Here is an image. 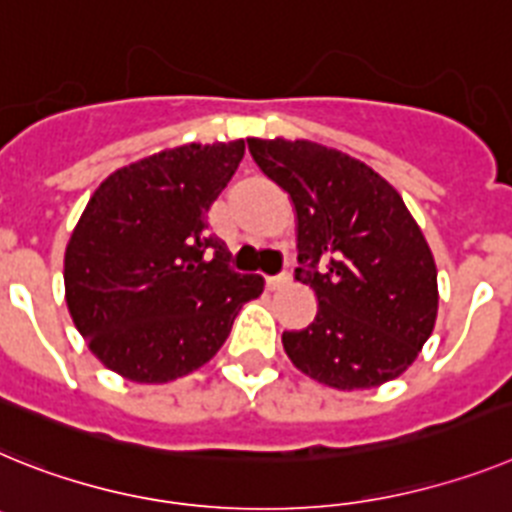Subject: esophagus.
<instances>
[{"label": "esophagus", "instance_id": "esophagus-1", "mask_svg": "<svg viewBox=\"0 0 512 512\" xmlns=\"http://www.w3.org/2000/svg\"><path fill=\"white\" fill-rule=\"evenodd\" d=\"M290 279H292V274L285 269V272L274 274V277H266V287H269V290H279V287L287 285Z\"/></svg>", "mask_w": 512, "mask_h": 512}]
</instances>
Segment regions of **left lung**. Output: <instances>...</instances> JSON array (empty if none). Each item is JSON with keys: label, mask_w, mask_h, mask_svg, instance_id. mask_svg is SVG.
Listing matches in <instances>:
<instances>
[{"label": "left lung", "mask_w": 512, "mask_h": 512, "mask_svg": "<svg viewBox=\"0 0 512 512\" xmlns=\"http://www.w3.org/2000/svg\"><path fill=\"white\" fill-rule=\"evenodd\" d=\"M298 212L295 279L313 287L310 326L285 331L295 368L339 391L399 378L438 316V272L404 199L375 170L305 139H248Z\"/></svg>", "instance_id": "obj_1"}]
</instances>
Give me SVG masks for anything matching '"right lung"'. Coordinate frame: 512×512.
<instances>
[{"label":"right lung","mask_w":512,"mask_h":512,"mask_svg":"<svg viewBox=\"0 0 512 512\" xmlns=\"http://www.w3.org/2000/svg\"><path fill=\"white\" fill-rule=\"evenodd\" d=\"M243 139L183 144L100 183L69 238L74 326L106 368L168 383L217 355L264 279L238 274L207 212L243 160Z\"/></svg>","instance_id":"obj_1"}]
</instances>
